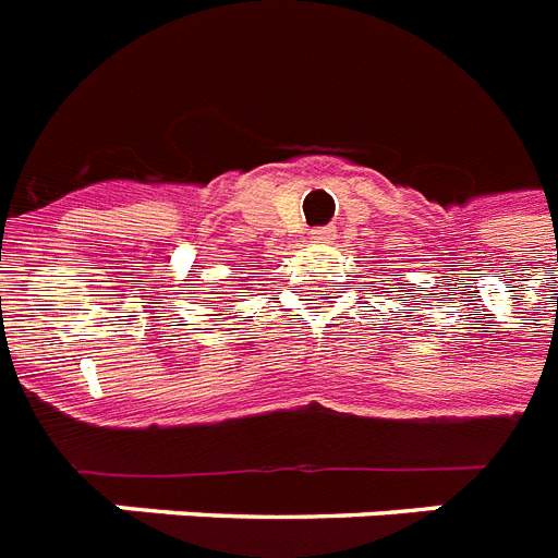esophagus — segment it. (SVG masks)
Here are the masks:
<instances>
[{
    "instance_id": "obj_1",
    "label": "esophagus",
    "mask_w": 558,
    "mask_h": 558,
    "mask_svg": "<svg viewBox=\"0 0 558 558\" xmlns=\"http://www.w3.org/2000/svg\"><path fill=\"white\" fill-rule=\"evenodd\" d=\"M313 240L315 243H332V240H336V228L332 226L313 228Z\"/></svg>"
}]
</instances>
